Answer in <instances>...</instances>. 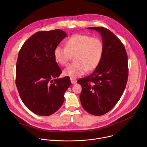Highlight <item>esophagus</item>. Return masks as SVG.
Returning <instances> with one entry per match:
<instances>
[{"mask_svg": "<svg viewBox=\"0 0 147 147\" xmlns=\"http://www.w3.org/2000/svg\"><path fill=\"white\" fill-rule=\"evenodd\" d=\"M70 80H71V83L73 84H76L77 82V80L75 78H74L70 77Z\"/></svg>", "mask_w": 147, "mask_h": 147, "instance_id": "esophagus-1", "label": "esophagus"}]
</instances>
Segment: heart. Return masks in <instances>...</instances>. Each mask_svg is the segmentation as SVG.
I'll return each mask as SVG.
<instances>
[{
    "mask_svg": "<svg viewBox=\"0 0 147 147\" xmlns=\"http://www.w3.org/2000/svg\"><path fill=\"white\" fill-rule=\"evenodd\" d=\"M103 51L102 40L98 37L85 34H75L66 42V47L57 45L53 55L56 61L66 65L74 56L75 62L69 65L63 71L66 76L76 78L87 71L94 70L99 65Z\"/></svg>",
    "mask_w": 147,
    "mask_h": 147,
    "instance_id": "heart-1",
    "label": "heart"
}]
</instances>
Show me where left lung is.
I'll use <instances>...</instances> for the list:
<instances>
[{"label": "left lung", "mask_w": 147, "mask_h": 147, "mask_svg": "<svg viewBox=\"0 0 147 147\" xmlns=\"http://www.w3.org/2000/svg\"><path fill=\"white\" fill-rule=\"evenodd\" d=\"M100 33L103 44L101 60L94 71L78 80L82 91L80 99L89 113L100 116L109 112L121 98L127 84V55L120 40L103 27H89Z\"/></svg>", "instance_id": "left-lung-1"}]
</instances>
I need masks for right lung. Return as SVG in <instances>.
Segmentation results:
<instances>
[{
    "label": "right lung",
    "instance_id": "right-lung-1",
    "mask_svg": "<svg viewBox=\"0 0 147 147\" xmlns=\"http://www.w3.org/2000/svg\"><path fill=\"white\" fill-rule=\"evenodd\" d=\"M66 36L61 30L39 31L19 51L16 84L24 104L36 115L46 116L56 112L71 85L70 77L58 78L61 70L53 55L55 47Z\"/></svg>",
    "mask_w": 147,
    "mask_h": 147
}]
</instances>
